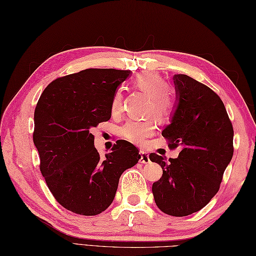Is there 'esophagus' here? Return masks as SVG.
<instances>
[{"mask_svg": "<svg viewBox=\"0 0 256 256\" xmlns=\"http://www.w3.org/2000/svg\"><path fill=\"white\" fill-rule=\"evenodd\" d=\"M140 164H150V156H148L147 152L140 150Z\"/></svg>", "mask_w": 256, "mask_h": 256, "instance_id": "1", "label": "esophagus"}]
</instances>
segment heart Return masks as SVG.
<instances>
[{"label": "heart", "mask_w": 256, "mask_h": 256, "mask_svg": "<svg viewBox=\"0 0 256 256\" xmlns=\"http://www.w3.org/2000/svg\"><path fill=\"white\" fill-rule=\"evenodd\" d=\"M133 86L150 97V111L159 118H168L176 108V97L166 87L167 82L162 76L152 72L140 73L133 80ZM122 108V92H114L111 100V111L118 114ZM156 122L152 118L148 120H130L121 128L122 138L134 144L142 145L146 140L154 135Z\"/></svg>", "instance_id": "obj_1"}]
</instances>
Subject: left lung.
I'll use <instances>...</instances> for the list:
<instances>
[{"label":"left lung","mask_w":256,"mask_h":256,"mask_svg":"<svg viewBox=\"0 0 256 256\" xmlns=\"http://www.w3.org/2000/svg\"><path fill=\"white\" fill-rule=\"evenodd\" d=\"M174 80L179 102L162 134L170 150H181L169 162L150 154L162 168L152 190L160 210L183 217L200 210L218 192L234 155V128L222 100L210 87L184 74Z\"/></svg>","instance_id":"1"}]
</instances>
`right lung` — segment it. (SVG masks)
<instances>
[{
    "label": "right lung",
    "mask_w": 256,
    "mask_h": 256,
    "mask_svg": "<svg viewBox=\"0 0 256 256\" xmlns=\"http://www.w3.org/2000/svg\"><path fill=\"white\" fill-rule=\"evenodd\" d=\"M130 70L87 68L51 82L34 109V142L40 171L60 205L94 216L111 205L124 171L138 162L140 150L116 140L101 158L92 128L111 118V100Z\"/></svg>",
    "instance_id": "add662e5"
}]
</instances>
